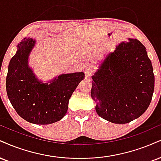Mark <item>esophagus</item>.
Returning <instances> with one entry per match:
<instances>
[{"instance_id": "esophagus-1", "label": "esophagus", "mask_w": 161, "mask_h": 161, "mask_svg": "<svg viewBox=\"0 0 161 161\" xmlns=\"http://www.w3.org/2000/svg\"><path fill=\"white\" fill-rule=\"evenodd\" d=\"M83 69H84V70H88V67H83Z\"/></svg>"}]
</instances>
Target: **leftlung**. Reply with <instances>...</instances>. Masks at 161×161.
I'll list each match as a JSON object with an SVG mask.
<instances>
[{
  "label": "left lung",
  "mask_w": 161,
  "mask_h": 161,
  "mask_svg": "<svg viewBox=\"0 0 161 161\" xmlns=\"http://www.w3.org/2000/svg\"><path fill=\"white\" fill-rule=\"evenodd\" d=\"M96 112L106 121L127 124L146 111L152 101L154 75L146 49L136 39L122 42L106 56L92 76Z\"/></svg>",
  "instance_id": "8db88e82"
}]
</instances>
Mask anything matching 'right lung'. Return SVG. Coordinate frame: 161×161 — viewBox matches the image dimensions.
<instances>
[{
  "label": "right lung",
  "instance_id": "1",
  "mask_svg": "<svg viewBox=\"0 0 161 161\" xmlns=\"http://www.w3.org/2000/svg\"><path fill=\"white\" fill-rule=\"evenodd\" d=\"M34 44L31 38H25L18 44L9 64L6 88L11 104L23 119L36 125H49L66 115L69 98L85 74H62L50 84L40 82L28 66Z\"/></svg>",
  "mask_w": 161,
  "mask_h": 161
}]
</instances>
